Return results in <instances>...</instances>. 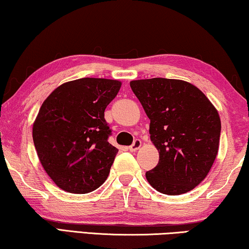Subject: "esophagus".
<instances>
[{"label": "esophagus", "mask_w": 249, "mask_h": 249, "mask_svg": "<svg viewBox=\"0 0 249 249\" xmlns=\"http://www.w3.org/2000/svg\"><path fill=\"white\" fill-rule=\"evenodd\" d=\"M140 146H142V140L136 139L135 142H133L132 145L129 146V150H130V151H136V150H138L140 148Z\"/></svg>", "instance_id": "esophagus-1"}]
</instances>
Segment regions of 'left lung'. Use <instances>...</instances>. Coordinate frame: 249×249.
<instances>
[{
	"label": "left lung",
	"instance_id": "8db88e82",
	"mask_svg": "<svg viewBox=\"0 0 249 249\" xmlns=\"http://www.w3.org/2000/svg\"><path fill=\"white\" fill-rule=\"evenodd\" d=\"M149 118L150 140L160 153L146 172L158 192L178 196L205 178L217 157L221 121L209 99L189 82L149 78L130 82Z\"/></svg>",
	"mask_w": 249,
	"mask_h": 249
}]
</instances>
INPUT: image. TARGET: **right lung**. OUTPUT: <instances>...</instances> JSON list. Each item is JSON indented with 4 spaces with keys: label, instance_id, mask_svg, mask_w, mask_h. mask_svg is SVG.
<instances>
[{
    "label": "right lung",
    "instance_id": "obj_1",
    "mask_svg": "<svg viewBox=\"0 0 249 249\" xmlns=\"http://www.w3.org/2000/svg\"><path fill=\"white\" fill-rule=\"evenodd\" d=\"M120 88L117 80L85 77L64 83L44 101L32 138L42 167L59 189L84 194L107 179L118 149L107 142L104 110Z\"/></svg>",
    "mask_w": 249,
    "mask_h": 249
}]
</instances>
